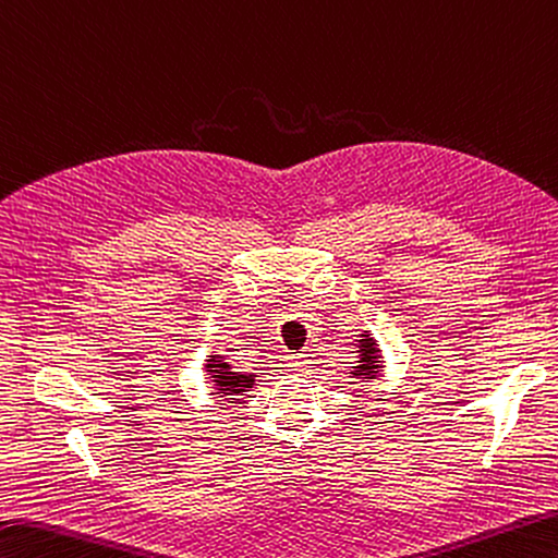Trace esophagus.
<instances>
[{
	"label": "esophagus",
	"mask_w": 558,
	"mask_h": 558,
	"mask_svg": "<svg viewBox=\"0 0 558 558\" xmlns=\"http://www.w3.org/2000/svg\"><path fill=\"white\" fill-rule=\"evenodd\" d=\"M288 367L292 369L294 375H304L310 369V357L304 353H294L288 357Z\"/></svg>",
	"instance_id": "obj_1"
}]
</instances>
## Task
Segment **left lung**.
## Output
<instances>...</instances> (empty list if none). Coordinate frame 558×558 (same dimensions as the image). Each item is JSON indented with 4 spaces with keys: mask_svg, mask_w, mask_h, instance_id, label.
Instances as JSON below:
<instances>
[{
    "mask_svg": "<svg viewBox=\"0 0 558 558\" xmlns=\"http://www.w3.org/2000/svg\"><path fill=\"white\" fill-rule=\"evenodd\" d=\"M360 345V360H357V367L353 369V377H360V379H375L377 375H379V351H377V343H375V338H369V333L365 331L363 336H360V341H357Z\"/></svg>",
    "mask_w": 558,
    "mask_h": 558,
    "instance_id": "1",
    "label": "left lung"
}]
</instances>
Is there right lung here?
<instances>
[{"instance_id": "obj_1", "label": "right lung", "mask_w": 558, "mask_h": 558, "mask_svg": "<svg viewBox=\"0 0 558 558\" xmlns=\"http://www.w3.org/2000/svg\"><path fill=\"white\" fill-rule=\"evenodd\" d=\"M207 375L213 377L215 381V395L220 397H236V395H244L251 387H254L256 375H242V373H234L232 365L225 363L222 355H210L205 363Z\"/></svg>"}]
</instances>
